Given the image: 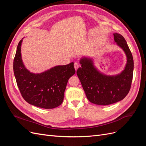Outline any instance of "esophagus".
Masks as SVG:
<instances>
[{
  "instance_id": "obj_1",
  "label": "esophagus",
  "mask_w": 146,
  "mask_h": 146,
  "mask_svg": "<svg viewBox=\"0 0 146 146\" xmlns=\"http://www.w3.org/2000/svg\"><path fill=\"white\" fill-rule=\"evenodd\" d=\"M79 66H80V64H79L78 63H74V68H75V69H76V70H77Z\"/></svg>"
}]
</instances>
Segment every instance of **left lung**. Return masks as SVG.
I'll return each instance as SVG.
<instances>
[{
  "label": "left lung",
  "instance_id": "obj_1",
  "mask_svg": "<svg viewBox=\"0 0 146 146\" xmlns=\"http://www.w3.org/2000/svg\"><path fill=\"white\" fill-rule=\"evenodd\" d=\"M117 44L125 52L127 63L125 69L114 76H105L99 72L91 59L83 58L82 67L77 70L87 99L91 103L107 105L122 100L129 92L133 79V58L125 38L121 35L114 33Z\"/></svg>",
  "mask_w": 146,
  "mask_h": 146
}]
</instances>
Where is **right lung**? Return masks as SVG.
<instances>
[{
	"label": "right lung",
	"mask_w": 146,
	"mask_h": 146,
	"mask_svg": "<svg viewBox=\"0 0 146 146\" xmlns=\"http://www.w3.org/2000/svg\"><path fill=\"white\" fill-rule=\"evenodd\" d=\"M22 41L17 45L13 61V70L22 96L29 104L39 108L58 107L63 101L68 81L76 72L74 63L56 66L41 74L31 73L22 61Z\"/></svg>",
	"instance_id": "1"
}]
</instances>
